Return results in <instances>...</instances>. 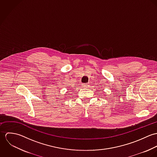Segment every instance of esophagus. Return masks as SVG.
I'll use <instances>...</instances> for the list:
<instances>
[{"label": "esophagus", "mask_w": 157, "mask_h": 157, "mask_svg": "<svg viewBox=\"0 0 157 157\" xmlns=\"http://www.w3.org/2000/svg\"><path fill=\"white\" fill-rule=\"evenodd\" d=\"M83 86L85 88H88L90 86V85H89V83H84Z\"/></svg>", "instance_id": "1"}]
</instances>
